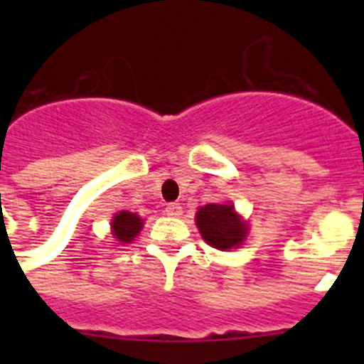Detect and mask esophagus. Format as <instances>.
<instances>
[{"label":"esophagus","mask_w":364,"mask_h":364,"mask_svg":"<svg viewBox=\"0 0 364 364\" xmlns=\"http://www.w3.org/2000/svg\"><path fill=\"white\" fill-rule=\"evenodd\" d=\"M165 213H167V216H181L183 208L178 203H171L167 204V208H165Z\"/></svg>","instance_id":"34e87169"}]
</instances>
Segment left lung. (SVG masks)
Wrapping results in <instances>:
<instances>
[{
    "label": "left lung",
    "mask_w": 364,
    "mask_h": 364,
    "mask_svg": "<svg viewBox=\"0 0 364 364\" xmlns=\"http://www.w3.org/2000/svg\"><path fill=\"white\" fill-rule=\"evenodd\" d=\"M197 227L208 245L218 250H229L245 240L247 225L234 213V205L208 204L197 211Z\"/></svg>",
    "instance_id": "obj_1"
}]
</instances>
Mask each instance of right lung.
Returning a JSON list of instances; mask_svg holds the SVG:
<instances>
[{"label": "right lung", "mask_w": 364, "mask_h": 364, "mask_svg": "<svg viewBox=\"0 0 364 364\" xmlns=\"http://www.w3.org/2000/svg\"><path fill=\"white\" fill-rule=\"evenodd\" d=\"M112 229L114 237H116L119 243H132V240L141 232L142 220L139 218L135 213L121 211L119 215L114 216Z\"/></svg>", "instance_id": "add662e5"}]
</instances>
